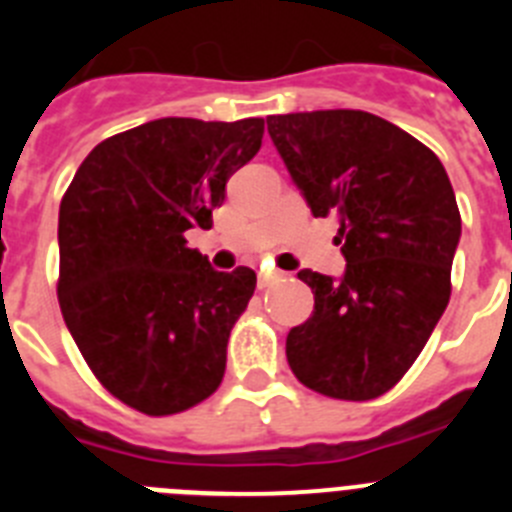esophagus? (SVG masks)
<instances>
[{
    "label": "esophagus",
    "instance_id": "obj_1",
    "mask_svg": "<svg viewBox=\"0 0 512 512\" xmlns=\"http://www.w3.org/2000/svg\"><path fill=\"white\" fill-rule=\"evenodd\" d=\"M284 277V271H259V289H266L269 284L279 282Z\"/></svg>",
    "mask_w": 512,
    "mask_h": 512
}]
</instances>
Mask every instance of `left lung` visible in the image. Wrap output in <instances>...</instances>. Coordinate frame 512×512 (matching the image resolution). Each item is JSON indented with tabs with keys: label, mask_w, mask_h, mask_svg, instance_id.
Wrapping results in <instances>:
<instances>
[{
	"label": "left lung",
	"mask_w": 512,
	"mask_h": 512,
	"mask_svg": "<svg viewBox=\"0 0 512 512\" xmlns=\"http://www.w3.org/2000/svg\"><path fill=\"white\" fill-rule=\"evenodd\" d=\"M315 217L336 215L343 277L302 269L315 307L289 330L287 361L305 387L374 400L408 372L451 297L461 215L431 148L361 110L266 117Z\"/></svg>",
	"instance_id": "obj_1"
}]
</instances>
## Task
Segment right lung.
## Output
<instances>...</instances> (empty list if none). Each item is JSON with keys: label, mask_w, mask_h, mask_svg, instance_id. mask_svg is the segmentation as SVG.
<instances>
[{"label": "right lung", "mask_w": 512, "mask_h": 512, "mask_svg": "<svg viewBox=\"0 0 512 512\" xmlns=\"http://www.w3.org/2000/svg\"><path fill=\"white\" fill-rule=\"evenodd\" d=\"M261 138V117H161L102 140L63 194V320L94 377L140 413H182L223 382L256 274L215 271L184 233L212 228Z\"/></svg>", "instance_id": "1"}]
</instances>
